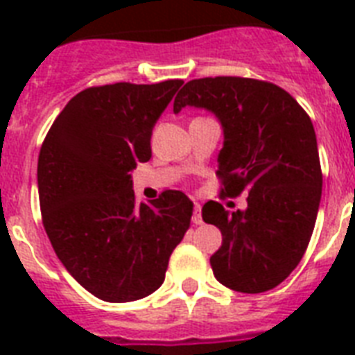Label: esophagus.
<instances>
[{
  "instance_id": "1",
  "label": "esophagus",
  "mask_w": 355,
  "mask_h": 355,
  "mask_svg": "<svg viewBox=\"0 0 355 355\" xmlns=\"http://www.w3.org/2000/svg\"><path fill=\"white\" fill-rule=\"evenodd\" d=\"M191 221H193V225H202V214H200V205H199V202H195L193 217H191Z\"/></svg>"
}]
</instances>
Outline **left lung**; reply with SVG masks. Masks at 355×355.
Returning <instances> with one entry per match:
<instances>
[{"instance_id": "8db88e82", "label": "left lung", "mask_w": 355, "mask_h": 355, "mask_svg": "<svg viewBox=\"0 0 355 355\" xmlns=\"http://www.w3.org/2000/svg\"><path fill=\"white\" fill-rule=\"evenodd\" d=\"M186 107L221 123L223 193L248 191L245 210L230 214L214 200L202 208L223 234L210 258L214 275L234 291H269L300 263L317 221L322 173L313 123L280 86L243 77L189 80L173 112Z\"/></svg>"}]
</instances>
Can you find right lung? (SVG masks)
<instances>
[{"label":"right lung","mask_w":355,"mask_h":355,"mask_svg":"<svg viewBox=\"0 0 355 355\" xmlns=\"http://www.w3.org/2000/svg\"><path fill=\"white\" fill-rule=\"evenodd\" d=\"M182 80L88 88L49 128L38 156L47 237L68 272L107 302H132L164 284L193 202L164 191L136 202L132 171L150 158V134Z\"/></svg>","instance_id":"right-lung-1"}]
</instances>
